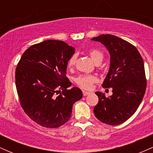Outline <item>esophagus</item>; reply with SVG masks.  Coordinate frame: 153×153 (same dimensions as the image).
Instances as JSON below:
<instances>
[{
  "label": "esophagus",
  "mask_w": 153,
  "mask_h": 153,
  "mask_svg": "<svg viewBox=\"0 0 153 153\" xmlns=\"http://www.w3.org/2000/svg\"><path fill=\"white\" fill-rule=\"evenodd\" d=\"M90 94V92H87V91H82V95H83L84 96H87V95H88Z\"/></svg>",
  "instance_id": "1"
}]
</instances>
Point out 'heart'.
I'll return each instance as SVG.
<instances>
[{"mask_svg": "<svg viewBox=\"0 0 153 153\" xmlns=\"http://www.w3.org/2000/svg\"><path fill=\"white\" fill-rule=\"evenodd\" d=\"M88 54L90 55L91 58L94 60V62H98L102 60L103 59V53L96 49H91L88 51ZM77 56L73 54L70 58L68 62V66L69 68H72L75 66V62H76ZM75 83L83 89H91L93 86L94 83L97 82V78L96 76L92 75H80L75 78Z\"/></svg>", "mask_w": 153, "mask_h": 153, "instance_id": "obj_1", "label": "heart"}]
</instances>
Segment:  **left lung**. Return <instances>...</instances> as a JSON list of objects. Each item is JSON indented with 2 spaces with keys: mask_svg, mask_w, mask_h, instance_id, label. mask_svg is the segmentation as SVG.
Segmentation results:
<instances>
[{
  "mask_svg": "<svg viewBox=\"0 0 153 153\" xmlns=\"http://www.w3.org/2000/svg\"><path fill=\"white\" fill-rule=\"evenodd\" d=\"M92 40L102 43L109 52V71L102 86L113 89L107 98L96 92L99 103L94 114L101 122L118 125L130 118L143 101L147 86L143 59L134 45L118 36L101 34Z\"/></svg>",
  "mask_w": 153,
  "mask_h": 153,
  "instance_id": "obj_1",
  "label": "left lung"
}]
</instances>
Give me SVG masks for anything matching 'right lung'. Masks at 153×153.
Returning a JSON list of instances; mask_svg holds the SVG:
<instances>
[{"label":"right lung","instance_id":"obj_1","mask_svg":"<svg viewBox=\"0 0 153 153\" xmlns=\"http://www.w3.org/2000/svg\"><path fill=\"white\" fill-rule=\"evenodd\" d=\"M75 48L59 40L32 45L22 54L16 68V86L24 112L39 125L57 128L71 117L82 91L72 85L66 70Z\"/></svg>","mask_w":153,"mask_h":153}]
</instances>
